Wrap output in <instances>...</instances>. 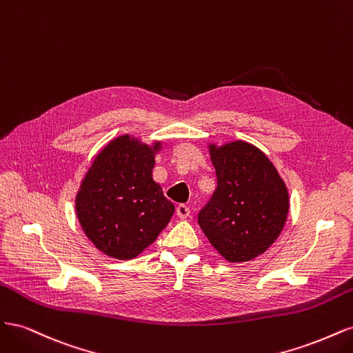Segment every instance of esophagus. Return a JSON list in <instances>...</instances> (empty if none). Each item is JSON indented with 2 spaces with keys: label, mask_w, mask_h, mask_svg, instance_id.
I'll return each mask as SVG.
<instances>
[{
  "label": "esophagus",
  "mask_w": 353,
  "mask_h": 353,
  "mask_svg": "<svg viewBox=\"0 0 353 353\" xmlns=\"http://www.w3.org/2000/svg\"><path fill=\"white\" fill-rule=\"evenodd\" d=\"M176 215L181 218V219H185L190 216V208L187 205H178L176 206Z\"/></svg>",
  "instance_id": "1"
}]
</instances>
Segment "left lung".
I'll return each mask as SVG.
<instances>
[{
    "label": "left lung",
    "mask_w": 353,
    "mask_h": 353,
    "mask_svg": "<svg viewBox=\"0 0 353 353\" xmlns=\"http://www.w3.org/2000/svg\"><path fill=\"white\" fill-rule=\"evenodd\" d=\"M216 190L199 213V225L228 262H248L280 237L290 209L284 179L261 148L234 140L209 143Z\"/></svg>",
    "instance_id": "8db88e82"
}]
</instances>
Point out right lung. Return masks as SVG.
I'll use <instances>...</instances> for the list:
<instances>
[{"mask_svg":"<svg viewBox=\"0 0 353 353\" xmlns=\"http://www.w3.org/2000/svg\"><path fill=\"white\" fill-rule=\"evenodd\" d=\"M162 141L125 134L95 156L81 181L74 209L85 236L104 254L134 259L153 244L172 218L174 203L153 179Z\"/></svg>","mask_w":353,"mask_h":353,"instance_id":"1","label":"right lung"}]
</instances>
